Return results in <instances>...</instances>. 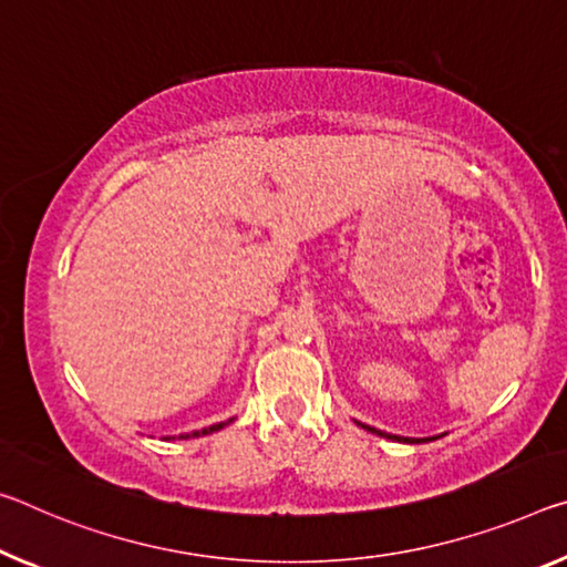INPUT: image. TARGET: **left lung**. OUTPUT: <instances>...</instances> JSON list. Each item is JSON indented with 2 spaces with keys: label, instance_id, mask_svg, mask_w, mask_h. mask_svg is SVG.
<instances>
[{
  "label": "left lung",
  "instance_id": "1",
  "mask_svg": "<svg viewBox=\"0 0 567 567\" xmlns=\"http://www.w3.org/2000/svg\"><path fill=\"white\" fill-rule=\"evenodd\" d=\"M355 424L361 426V429H365V431H371V434H379V436H383V439H391V442H401V444H421V442H434V439H439V436H429V439H409V436L385 434V431H381V429H373V426H368V424H361V421H355Z\"/></svg>",
  "mask_w": 567,
  "mask_h": 567
}]
</instances>
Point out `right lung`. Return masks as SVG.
Listing matches in <instances>:
<instances>
[{
    "label": "right lung",
    "mask_w": 567,
    "mask_h": 567,
    "mask_svg": "<svg viewBox=\"0 0 567 567\" xmlns=\"http://www.w3.org/2000/svg\"><path fill=\"white\" fill-rule=\"evenodd\" d=\"M231 421H235V419H229V421H221V424H212V426L199 429V431H192V434H182V436H178V439H196V436H204V434H214V431L224 429V426H227V424H231ZM166 439H171V436H166Z\"/></svg>",
    "instance_id": "1"
}]
</instances>
